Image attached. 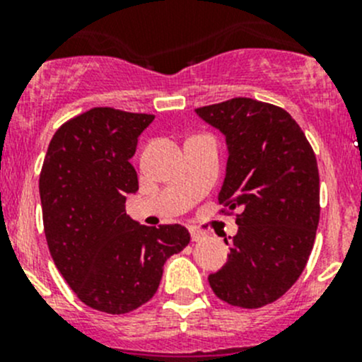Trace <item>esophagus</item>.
I'll use <instances>...</instances> for the list:
<instances>
[{"instance_id":"obj_1","label":"esophagus","mask_w":362,"mask_h":362,"mask_svg":"<svg viewBox=\"0 0 362 362\" xmlns=\"http://www.w3.org/2000/svg\"><path fill=\"white\" fill-rule=\"evenodd\" d=\"M204 233L198 231V229H191V240L192 242H202V240H204Z\"/></svg>"}]
</instances>
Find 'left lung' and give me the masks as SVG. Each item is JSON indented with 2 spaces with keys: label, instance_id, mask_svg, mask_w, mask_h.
<instances>
[{
  "label": "left lung",
  "instance_id": "obj_1",
  "mask_svg": "<svg viewBox=\"0 0 362 362\" xmlns=\"http://www.w3.org/2000/svg\"><path fill=\"white\" fill-rule=\"evenodd\" d=\"M196 113L226 136L218 203L240 210L228 262L208 282L229 305L261 308L294 286L313 249L320 215L315 154L298 122L275 105L233 98Z\"/></svg>",
  "mask_w": 362,
  "mask_h": 362
}]
</instances>
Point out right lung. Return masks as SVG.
<instances>
[{
	"label": "right lung",
	"instance_id": "right-lung-1",
	"mask_svg": "<svg viewBox=\"0 0 362 362\" xmlns=\"http://www.w3.org/2000/svg\"><path fill=\"white\" fill-rule=\"evenodd\" d=\"M148 113L90 108L52 136L40 173L50 255L71 291L100 312L122 315L158 291L163 266L191 242L180 224L151 228L126 214L138 191L131 164Z\"/></svg>",
	"mask_w": 362,
	"mask_h": 362
}]
</instances>
